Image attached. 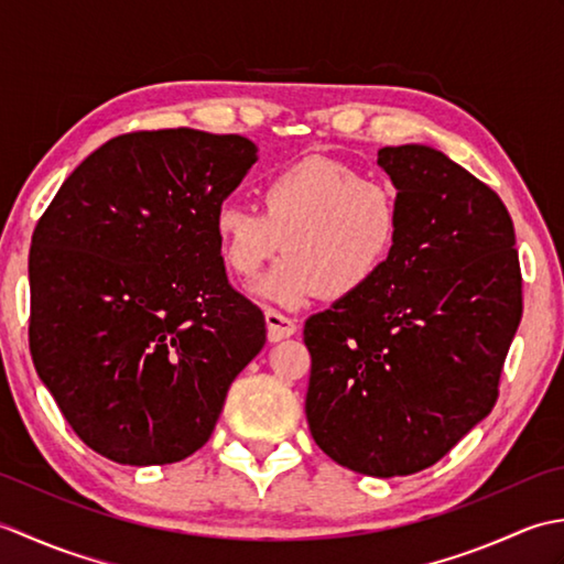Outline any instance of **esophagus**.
<instances>
[{
    "mask_svg": "<svg viewBox=\"0 0 564 564\" xmlns=\"http://www.w3.org/2000/svg\"><path fill=\"white\" fill-rule=\"evenodd\" d=\"M263 317H267V329H269V339L271 341L289 339V337H293V334L297 332L295 319L285 317L281 313H275V310H267V313H263Z\"/></svg>",
    "mask_w": 564,
    "mask_h": 564,
    "instance_id": "obj_1",
    "label": "esophagus"
}]
</instances>
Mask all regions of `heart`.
I'll return each mask as SVG.
<instances>
[{"label": "heart", "mask_w": 564, "mask_h": 564, "mask_svg": "<svg viewBox=\"0 0 564 564\" xmlns=\"http://www.w3.org/2000/svg\"><path fill=\"white\" fill-rule=\"evenodd\" d=\"M261 210L225 203L213 220L220 254L251 279L281 247L289 251L251 285L263 303L297 310L325 293L346 301L386 269L400 235V206L388 186L339 162L307 158L261 178Z\"/></svg>", "instance_id": "heart-1"}]
</instances>
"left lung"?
Returning a JSON list of instances; mask_svg holds the SVG:
<instances>
[{"instance_id":"left-lung-1","label":"left lung","mask_w":564,"mask_h":564,"mask_svg":"<svg viewBox=\"0 0 564 564\" xmlns=\"http://www.w3.org/2000/svg\"><path fill=\"white\" fill-rule=\"evenodd\" d=\"M400 235L364 293L305 322V414L334 463L370 477L441 460L492 412L519 329L521 269L509 210L441 150H378Z\"/></svg>"}]
</instances>
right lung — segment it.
Masks as SVG:
<instances>
[{
    "mask_svg": "<svg viewBox=\"0 0 564 564\" xmlns=\"http://www.w3.org/2000/svg\"><path fill=\"white\" fill-rule=\"evenodd\" d=\"M242 135L142 130L94 150L35 225L31 356L59 412L121 465L213 434L267 322L227 283L215 213L259 160Z\"/></svg>",
    "mask_w": 564,
    "mask_h": 564,
    "instance_id": "1",
    "label": "right lung"
}]
</instances>
